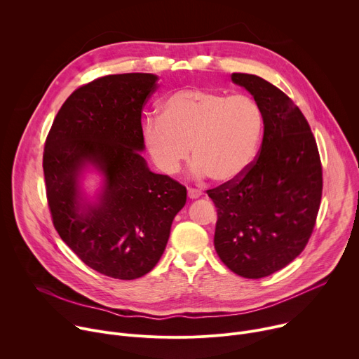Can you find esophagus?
Wrapping results in <instances>:
<instances>
[{"instance_id":"34e87169","label":"esophagus","mask_w":359,"mask_h":359,"mask_svg":"<svg viewBox=\"0 0 359 359\" xmlns=\"http://www.w3.org/2000/svg\"><path fill=\"white\" fill-rule=\"evenodd\" d=\"M201 194H203V193H201V190H198V189H193V187H190V189L187 190V196H189V198H198Z\"/></svg>"}]
</instances>
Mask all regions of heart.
I'll return each mask as SVG.
<instances>
[{
    "label": "heart",
    "instance_id": "heart-1",
    "mask_svg": "<svg viewBox=\"0 0 359 359\" xmlns=\"http://www.w3.org/2000/svg\"><path fill=\"white\" fill-rule=\"evenodd\" d=\"M263 129V111L251 96L189 88L169 95L159 116L144 122L143 142L166 175L180 170L191 146L196 176L231 182L254 162Z\"/></svg>",
    "mask_w": 359,
    "mask_h": 359
}]
</instances>
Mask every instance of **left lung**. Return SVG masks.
Returning a JSON list of instances; mask_svg holds the SVG:
<instances>
[{
	"label": "left lung",
	"instance_id": "8db88e82",
	"mask_svg": "<svg viewBox=\"0 0 359 359\" xmlns=\"http://www.w3.org/2000/svg\"><path fill=\"white\" fill-rule=\"evenodd\" d=\"M264 115L263 143L237 179L208 190L217 208L215 248L237 276L263 278L301 254L321 204L323 166L316 137L281 89L250 74H233Z\"/></svg>",
	"mask_w": 359,
	"mask_h": 359
}]
</instances>
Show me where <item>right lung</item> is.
<instances>
[{"mask_svg": "<svg viewBox=\"0 0 359 359\" xmlns=\"http://www.w3.org/2000/svg\"><path fill=\"white\" fill-rule=\"evenodd\" d=\"M158 76L119 74L79 86L64 102L46 136L43 176L60 237L95 271L119 280L147 274L166 248L187 190L149 170L142 109ZM106 177L93 205L82 203L79 176L88 165Z\"/></svg>", "mask_w": 359, "mask_h": 359, "instance_id": "obj_1", "label": "right lung"}]
</instances>
